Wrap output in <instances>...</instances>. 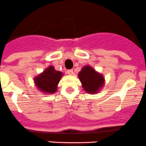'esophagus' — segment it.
Segmentation results:
<instances>
[{"label":"esophagus","mask_w":146,"mask_h":146,"mask_svg":"<svg viewBox=\"0 0 146 146\" xmlns=\"http://www.w3.org/2000/svg\"><path fill=\"white\" fill-rule=\"evenodd\" d=\"M67 74H69V75H72V74H74V72H73V69H69V70H67Z\"/></svg>","instance_id":"obj_1"}]
</instances>
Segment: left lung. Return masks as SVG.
Masks as SVG:
<instances>
[{
    "instance_id": "1",
    "label": "left lung",
    "mask_w": 146,
    "mask_h": 146,
    "mask_svg": "<svg viewBox=\"0 0 146 146\" xmlns=\"http://www.w3.org/2000/svg\"><path fill=\"white\" fill-rule=\"evenodd\" d=\"M78 77L82 82L84 90L90 94H95L97 92L104 84L103 76L95 72V70L89 66L82 68L78 74Z\"/></svg>"
}]
</instances>
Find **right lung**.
<instances>
[{
	"label": "right lung",
	"instance_id": "1",
	"mask_svg": "<svg viewBox=\"0 0 146 146\" xmlns=\"http://www.w3.org/2000/svg\"><path fill=\"white\" fill-rule=\"evenodd\" d=\"M62 77V73L56 71L53 66L48 67L42 74L35 78L36 86L41 91L53 94L57 91V86Z\"/></svg>",
	"mask_w": 146,
	"mask_h": 146
}]
</instances>
